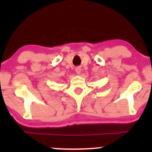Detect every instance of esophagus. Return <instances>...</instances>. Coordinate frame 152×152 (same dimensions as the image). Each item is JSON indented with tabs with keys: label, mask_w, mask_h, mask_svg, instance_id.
<instances>
[{
	"label": "esophagus",
	"mask_w": 152,
	"mask_h": 152,
	"mask_svg": "<svg viewBox=\"0 0 152 152\" xmlns=\"http://www.w3.org/2000/svg\"><path fill=\"white\" fill-rule=\"evenodd\" d=\"M76 73H77V74H80L81 73V68L80 67H76Z\"/></svg>",
	"instance_id": "esophagus-1"
}]
</instances>
